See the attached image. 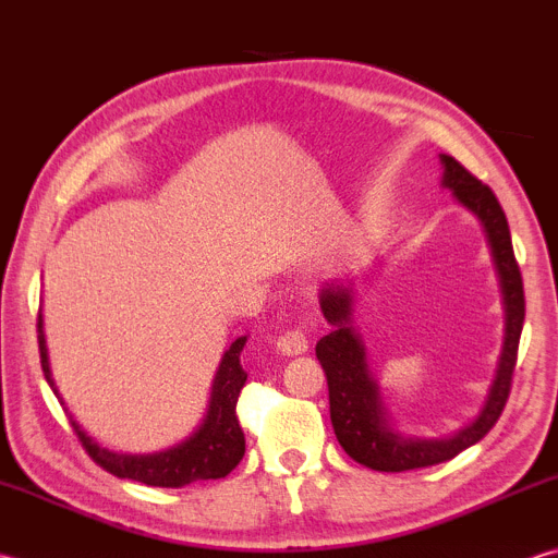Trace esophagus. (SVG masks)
Returning a JSON list of instances; mask_svg holds the SVG:
<instances>
[{"instance_id": "34e87169", "label": "esophagus", "mask_w": 558, "mask_h": 558, "mask_svg": "<svg viewBox=\"0 0 558 558\" xmlns=\"http://www.w3.org/2000/svg\"><path fill=\"white\" fill-rule=\"evenodd\" d=\"M307 348H310L307 336H304L300 329L282 333V336L278 338V343H276V351H278L280 355H288V357L304 355V353H307Z\"/></svg>"}]
</instances>
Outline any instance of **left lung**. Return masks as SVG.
I'll return each mask as SVG.
<instances>
[{
	"mask_svg": "<svg viewBox=\"0 0 558 558\" xmlns=\"http://www.w3.org/2000/svg\"><path fill=\"white\" fill-rule=\"evenodd\" d=\"M440 161L445 169L440 185L452 191L457 203L464 205L486 232L500 294H504V351H500L496 377L488 387L484 409L478 411L472 423L452 435H445V438L403 435L391 425L379 385L367 365L365 343L353 326L355 282H326L319 290V304L324 319L331 324V333H326L316 343V357H319L326 381H329L333 433L355 462L375 469V472H409V469L433 466L452 460L466 447L476 445L504 413L510 395L512 369L518 363L522 322H525V290H522V276L515 251H512L506 213L494 191L472 177L454 157L440 155Z\"/></svg>",
	"mask_w": 558,
	"mask_h": 558,
	"instance_id": "8db88e82",
	"label": "left lung"
}]
</instances>
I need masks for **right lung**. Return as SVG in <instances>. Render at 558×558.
<instances>
[{
    "label": "right lung",
    "mask_w": 558,
    "mask_h": 558,
    "mask_svg": "<svg viewBox=\"0 0 558 558\" xmlns=\"http://www.w3.org/2000/svg\"><path fill=\"white\" fill-rule=\"evenodd\" d=\"M244 345L246 336H239L225 351L220 367H217V375L213 379V391L210 401H207L205 416L189 438L159 452H116L108 450L104 445H98L92 435H86L82 425L74 421L68 403L62 401L60 389L54 385L50 373L46 331H43V312L38 310V348L43 375H46L52 395L60 399L62 409L70 413L72 428L76 433V438L84 445V450L89 452V457L98 466H104L106 472H111L113 476L133 478V482L159 488H181L193 482H205V478H222L242 462L246 440L242 425L236 421V399L246 381L242 360H239Z\"/></svg>",
    "instance_id": "obj_1"
}]
</instances>
